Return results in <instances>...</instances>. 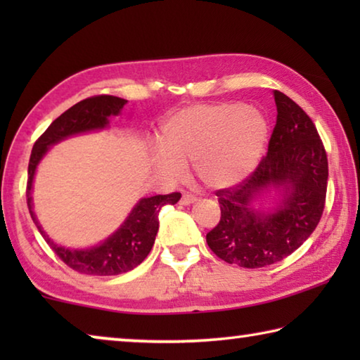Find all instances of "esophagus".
Masks as SVG:
<instances>
[{"instance_id":"obj_1","label":"esophagus","mask_w":360,"mask_h":360,"mask_svg":"<svg viewBox=\"0 0 360 360\" xmlns=\"http://www.w3.org/2000/svg\"><path fill=\"white\" fill-rule=\"evenodd\" d=\"M197 197H195V195H192V193H184L181 197V205H192V203H195L197 202Z\"/></svg>"}]
</instances>
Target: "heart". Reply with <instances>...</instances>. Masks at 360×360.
Masks as SVG:
<instances>
[{"instance_id": "b5f03b06", "label": "heart", "mask_w": 360, "mask_h": 360, "mask_svg": "<svg viewBox=\"0 0 360 360\" xmlns=\"http://www.w3.org/2000/svg\"><path fill=\"white\" fill-rule=\"evenodd\" d=\"M268 125L257 109L238 101L208 103L181 109L160 131L162 152L154 155L158 172L179 179L184 165L205 187L222 191L238 186L264 155Z\"/></svg>"}]
</instances>
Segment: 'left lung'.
<instances>
[{
	"instance_id": "obj_1",
	"label": "left lung",
	"mask_w": 360,
	"mask_h": 360,
	"mask_svg": "<svg viewBox=\"0 0 360 360\" xmlns=\"http://www.w3.org/2000/svg\"><path fill=\"white\" fill-rule=\"evenodd\" d=\"M276 125L266 155L238 186L216 191L221 221L206 233L219 259L243 268H262L297 251L321 221L326 205L328 163L319 133L309 115L279 90ZM283 198L275 212L253 208L266 188Z\"/></svg>"
}]
</instances>
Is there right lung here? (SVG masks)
<instances>
[{
    "mask_svg": "<svg viewBox=\"0 0 360 360\" xmlns=\"http://www.w3.org/2000/svg\"><path fill=\"white\" fill-rule=\"evenodd\" d=\"M127 105V100L111 95H96L85 98L71 106L60 117L47 127V130L36 139L28 163V182H27V205L33 222L39 233L44 236L47 245L72 270L84 275L94 276H114L133 270L148 257L154 246L158 230V211L163 205H176L181 193L173 192L168 195H155V197L141 198L131 210L125 222L114 235L109 236L98 246L89 249H70L53 243L36 219L32 205V186L34 172L41 158L46 155L49 148L62 139L77 135V133L101 130L108 127L111 115L120 114Z\"/></svg>",
    "mask_w": 360,
    "mask_h": 360,
    "instance_id": "1",
    "label": "right lung"
}]
</instances>
